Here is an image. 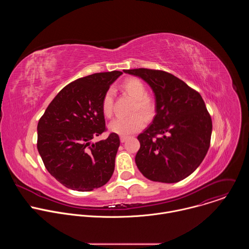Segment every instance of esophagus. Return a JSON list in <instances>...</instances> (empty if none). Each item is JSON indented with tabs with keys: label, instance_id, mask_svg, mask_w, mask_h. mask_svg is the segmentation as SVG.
<instances>
[{
	"label": "esophagus",
	"instance_id": "esophagus-1",
	"mask_svg": "<svg viewBox=\"0 0 249 249\" xmlns=\"http://www.w3.org/2000/svg\"><path fill=\"white\" fill-rule=\"evenodd\" d=\"M128 136H121L120 137V141H121V143H125V142L128 140Z\"/></svg>",
	"mask_w": 249,
	"mask_h": 249
}]
</instances>
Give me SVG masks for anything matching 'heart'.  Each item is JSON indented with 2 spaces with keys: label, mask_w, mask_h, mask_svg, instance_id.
<instances>
[{
  "label": "heart",
  "mask_w": 249,
  "mask_h": 249,
  "mask_svg": "<svg viewBox=\"0 0 249 249\" xmlns=\"http://www.w3.org/2000/svg\"><path fill=\"white\" fill-rule=\"evenodd\" d=\"M124 90L135 99L134 111H139L145 116L152 114L154 104L147 96V89L143 82L137 78L127 79L123 83ZM101 111L104 116L110 117L113 112V90H106L101 99ZM144 127V119L139 114H134L130 117H118L111 121L108 125L110 132L126 136L135 133Z\"/></svg>",
  "instance_id": "heart-1"
}]
</instances>
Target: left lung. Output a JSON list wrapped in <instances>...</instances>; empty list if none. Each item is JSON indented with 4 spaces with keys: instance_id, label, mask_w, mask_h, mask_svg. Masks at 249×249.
Returning <instances> with one entry per match:
<instances>
[{
    "instance_id": "1",
    "label": "left lung",
    "mask_w": 249,
    "mask_h": 249,
    "mask_svg": "<svg viewBox=\"0 0 249 249\" xmlns=\"http://www.w3.org/2000/svg\"><path fill=\"white\" fill-rule=\"evenodd\" d=\"M123 72L146 82L156 99L153 122L138 136L137 167L152 181L175 183L186 178L210 147L212 119L202 96L163 71L141 68Z\"/></svg>"
}]
</instances>
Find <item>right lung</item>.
I'll use <instances>...</instances> for the list:
<instances>
[{
    "label": "right lung",
    "mask_w": 249,
    "mask_h": 249,
    "mask_svg": "<svg viewBox=\"0 0 249 249\" xmlns=\"http://www.w3.org/2000/svg\"><path fill=\"white\" fill-rule=\"evenodd\" d=\"M123 73L92 74L66 86L37 125V150L48 172L69 189L91 191L108 182L120 145L117 134L92 143L105 131L101 99Z\"/></svg>",
    "instance_id": "right-lung-1"
}]
</instances>
